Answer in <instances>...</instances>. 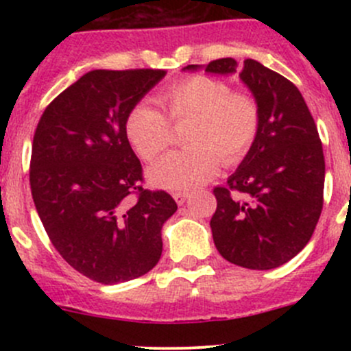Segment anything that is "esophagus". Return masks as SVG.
I'll return each mask as SVG.
<instances>
[{"mask_svg":"<svg viewBox=\"0 0 351 351\" xmlns=\"http://www.w3.org/2000/svg\"><path fill=\"white\" fill-rule=\"evenodd\" d=\"M173 198H175L176 200V204L178 205H183L186 202V198H189V193H185V192H175L173 193Z\"/></svg>","mask_w":351,"mask_h":351,"instance_id":"1","label":"esophagus"}]
</instances>
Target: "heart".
<instances>
[{
  "instance_id": "obj_1",
  "label": "heart",
  "mask_w": 351,
  "mask_h": 351,
  "mask_svg": "<svg viewBox=\"0 0 351 351\" xmlns=\"http://www.w3.org/2000/svg\"><path fill=\"white\" fill-rule=\"evenodd\" d=\"M171 122L190 120L185 130L189 147L166 156L147 171L149 182L171 192H189L204 185L221 166L234 165L250 153L260 130V107L251 95L231 91L226 81L192 74L158 95ZM123 132L132 151L153 162L171 143V127L159 110L137 104L127 112Z\"/></svg>"
}]
</instances>
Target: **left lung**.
I'll use <instances>...</instances> for the list:
<instances>
[{"mask_svg": "<svg viewBox=\"0 0 351 351\" xmlns=\"http://www.w3.org/2000/svg\"><path fill=\"white\" fill-rule=\"evenodd\" d=\"M205 71L239 73L260 107L253 147L228 186L214 189L212 238L231 263L271 270L302 251L323 210L324 154L317 127L295 84L254 59L243 67L232 58L217 59Z\"/></svg>", "mask_w": 351, "mask_h": 351, "instance_id": "8db88e82", "label": "left lung"}]
</instances>
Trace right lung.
Wrapping results in <instances>:
<instances>
[{"label":"right lung","mask_w":351,"mask_h":351,"mask_svg":"<svg viewBox=\"0 0 351 351\" xmlns=\"http://www.w3.org/2000/svg\"><path fill=\"white\" fill-rule=\"evenodd\" d=\"M165 76L90 71L49 104L35 129L30 189L38 217L59 254L98 284L153 270L162 224L178 208L169 193L143 189V166L123 132L127 112Z\"/></svg>","instance_id":"add662e5"}]
</instances>
